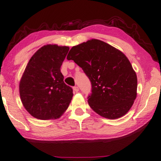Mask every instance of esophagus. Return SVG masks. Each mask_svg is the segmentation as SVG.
I'll use <instances>...</instances> for the list:
<instances>
[{
  "instance_id": "34e87169",
  "label": "esophagus",
  "mask_w": 161,
  "mask_h": 161,
  "mask_svg": "<svg viewBox=\"0 0 161 161\" xmlns=\"http://www.w3.org/2000/svg\"><path fill=\"white\" fill-rule=\"evenodd\" d=\"M73 91H74V92H76L79 91V88H78V86H74V87H73Z\"/></svg>"
}]
</instances>
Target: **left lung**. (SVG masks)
I'll list each match as a JSON object with an SVG mask.
<instances>
[{"instance_id": "1", "label": "left lung", "mask_w": 161, "mask_h": 161, "mask_svg": "<svg viewBox=\"0 0 161 161\" xmlns=\"http://www.w3.org/2000/svg\"><path fill=\"white\" fill-rule=\"evenodd\" d=\"M66 58L82 68L91 80L88 102L92 110L109 119L127 113L137 95V76L125 53L92 39L73 47Z\"/></svg>"}]
</instances>
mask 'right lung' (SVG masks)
<instances>
[{"instance_id":"obj_1","label":"right lung","mask_w":161,"mask_h":161,"mask_svg":"<svg viewBox=\"0 0 161 161\" xmlns=\"http://www.w3.org/2000/svg\"><path fill=\"white\" fill-rule=\"evenodd\" d=\"M69 47L47 44L34 53L19 84L25 109L36 119H56L69 108L72 88L64 82L61 66Z\"/></svg>"}]
</instances>
